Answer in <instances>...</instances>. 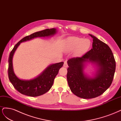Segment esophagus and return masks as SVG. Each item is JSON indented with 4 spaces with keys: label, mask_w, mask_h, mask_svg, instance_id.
Returning <instances> with one entry per match:
<instances>
[{
    "label": "esophagus",
    "mask_w": 121,
    "mask_h": 121,
    "mask_svg": "<svg viewBox=\"0 0 121 121\" xmlns=\"http://www.w3.org/2000/svg\"><path fill=\"white\" fill-rule=\"evenodd\" d=\"M63 66H64V67H68V64H67V61H64Z\"/></svg>",
    "instance_id": "1"
}]
</instances>
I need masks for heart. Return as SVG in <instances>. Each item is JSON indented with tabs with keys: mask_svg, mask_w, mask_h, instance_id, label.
<instances>
[{
	"mask_svg": "<svg viewBox=\"0 0 121 121\" xmlns=\"http://www.w3.org/2000/svg\"><path fill=\"white\" fill-rule=\"evenodd\" d=\"M91 44L90 40L83 39L77 37H71L67 38L65 41V50L72 51L76 50L78 54H82L87 51Z\"/></svg>",
	"mask_w": 121,
	"mask_h": 121,
	"instance_id": "b5f03b06",
	"label": "heart"
}]
</instances>
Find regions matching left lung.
Returning <instances> with one entry per match:
<instances>
[{
  "label": "left lung",
  "instance_id": "1",
  "mask_svg": "<svg viewBox=\"0 0 121 121\" xmlns=\"http://www.w3.org/2000/svg\"><path fill=\"white\" fill-rule=\"evenodd\" d=\"M93 39L92 48L81 57L68 60L67 79L71 91L82 99L97 97L111 86L116 70V61L108 46L95 37ZM89 61L96 63L100 73L93 79H88L83 73V63Z\"/></svg>",
  "mask_w": 121,
  "mask_h": 121
}]
</instances>
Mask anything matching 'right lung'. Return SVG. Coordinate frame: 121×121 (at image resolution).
<instances>
[{"label": "right lung", "mask_w": 121, "mask_h": 121, "mask_svg": "<svg viewBox=\"0 0 121 121\" xmlns=\"http://www.w3.org/2000/svg\"><path fill=\"white\" fill-rule=\"evenodd\" d=\"M56 32V29L52 28L34 33L22 38L14 46L10 52L9 58V78L15 89L22 94L35 97L43 95L48 91L51 88L54 79L60 68L63 66L64 62H61L50 65L36 78L30 80H22L18 78L13 71L12 60L15 51L22 42L29 41L34 38L51 36Z\"/></svg>", "instance_id": "add662e5"}]
</instances>
